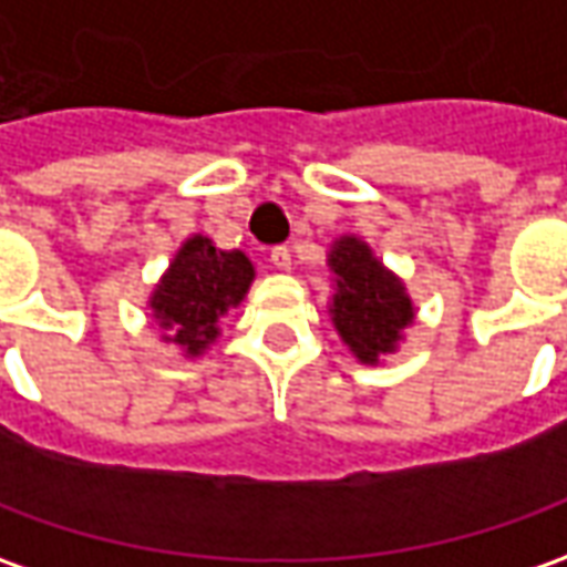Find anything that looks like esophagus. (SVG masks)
<instances>
[{
  "mask_svg": "<svg viewBox=\"0 0 567 567\" xmlns=\"http://www.w3.org/2000/svg\"><path fill=\"white\" fill-rule=\"evenodd\" d=\"M269 260H272V266H276V269L288 272V269H291V250H288V247H272Z\"/></svg>",
  "mask_w": 567,
  "mask_h": 567,
  "instance_id": "34e87169",
  "label": "esophagus"
}]
</instances>
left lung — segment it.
<instances>
[{"instance_id": "8db88e82", "label": "left lung", "mask_w": 567, "mask_h": 567, "mask_svg": "<svg viewBox=\"0 0 567 567\" xmlns=\"http://www.w3.org/2000/svg\"><path fill=\"white\" fill-rule=\"evenodd\" d=\"M326 264L336 285L329 298L332 326L358 361L377 367L385 354L399 351L404 329L417 317L414 301L399 276L358 235L336 238Z\"/></svg>"}]
</instances>
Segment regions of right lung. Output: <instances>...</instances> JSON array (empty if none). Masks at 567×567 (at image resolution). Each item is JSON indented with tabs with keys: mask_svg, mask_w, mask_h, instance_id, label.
Masks as SVG:
<instances>
[{
	"mask_svg": "<svg viewBox=\"0 0 567 567\" xmlns=\"http://www.w3.org/2000/svg\"><path fill=\"white\" fill-rule=\"evenodd\" d=\"M254 276L245 250H219L206 235L185 238L147 301L163 342L200 358L223 336L219 320L245 301Z\"/></svg>",
	"mask_w": 567,
	"mask_h": 567,
	"instance_id": "add662e5",
	"label": "right lung"
}]
</instances>
